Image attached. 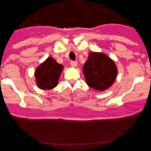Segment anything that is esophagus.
<instances>
[{
	"label": "esophagus",
	"instance_id": "1",
	"mask_svg": "<svg viewBox=\"0 0 151 151\" xmlns=\"http://www.w3.org/2000/svg\"><path fill=\"white\" fill-rule=\"evenodd\" d=\"M71 66L73 68L76 67L77 66V61H71Z\"/></svg>",
	"mask_w": 151,
	"mask_h": 151
}]
</instances>
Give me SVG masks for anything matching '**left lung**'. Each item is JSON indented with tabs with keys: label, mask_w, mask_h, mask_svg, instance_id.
Instances as JSON below:
<instances>
[{
	"label": "left lung",
	"mask_w": 151,
	"mask_h": 151,
	"mask_svg": "<svg viewBox=\"0 0 151 151\" xmlns=\"http://www.w3.org/2000/svg\"><path fill=\"white\" fill-rule=\"evenodd\" d=\"M87 84L97 91L109 88L116 79L118 69L115 62L101 52H92L83 68Z\"/></svg>",
	"instance_id": "obj_1"
}]
</instances>
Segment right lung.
I'll return each mask as SVG.
<instances>
[{
	"instance_id": "1",
	"label": "right lung",
	"mask_w": 151,
	"mask_h": 151,
	"mask_svg": "<svg viewBox=\"0 0 151 151\" xmlns=\"http://www.w3.org/2000/svg\"><path fill=\"white\" fill-rule=\"evenodd\" d=\"M63 68V65L58 63L52 57H49L37 67L35 71L37 86L42 90L54 88L57 86Z\"/></svg>"
}]
</instances>
